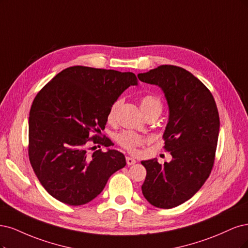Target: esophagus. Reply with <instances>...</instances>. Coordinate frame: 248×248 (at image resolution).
Returning <instances> with one entry per match:
<instances>
[{
	"label": "esophagus",
	"instance_id": "obj_1",
	"mask_svg": "<svg viewBox=\"0 0 248 248\" xmlns=\"http://www.w3.org/2000/svg\"><path fill=\"white\" fill-rule=\"evenodd\" d=\"M125 161H126V165L127 166H132V165H134V164H136V159L135 158H133V157H131V156H126L125 157Z\"/></svg>",
	"mask_w": 248,
	"mask_h": 248
}]
</instances>
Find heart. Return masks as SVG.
Wrapping results in <instances>:
<instances>
[{"instance_id":"obj_1","label":"heart","mask_w":248,"mask_h":248,"mask_svg":"<svg viewBox=\"0 0 248 248\" xmlns=\"http://www.w3.org/2000/svg\"><path fill=\"white\" fill-rule=\"evenodd\" d=\"M121 103H122V100H117L112 104V106H111L108 113L109 121H113V118L116 114V111L119 105H121ZM140 107H141V110L143 111V113H144L149 110H155V109L161 110L162 104H161V101H159L156 97H155V95L146 94L144 97L141 98ZM117 142L119 143V145L123 146L127 151H130V153H135L137 147H140L145 144L146 139L144 137H142L141 135H138L133 132H123L122 134H119L117 136Z\"/></svg>"}]
</instances>
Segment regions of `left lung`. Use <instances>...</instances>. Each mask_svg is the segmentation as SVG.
Segmentation results:
<instances>
[{"mask_svg":"<svg viewBox=\"0 0 248 248\" xmlns=\"http://www.w3.org/2000/svg\"><path fill=\"white\" fill-rule=\"evenodd\" d=\"M138 78L161 87L169 106L163 138L172 161H142L146 177L141 188L151 205L170 209L189 200L209 177L218 140V110L210 91L183 68L163 65Z\"/></svg>","mask_w":248,"mask_h":248,"instance_id":"8db88e82","label":"left lung"}]
</instances>
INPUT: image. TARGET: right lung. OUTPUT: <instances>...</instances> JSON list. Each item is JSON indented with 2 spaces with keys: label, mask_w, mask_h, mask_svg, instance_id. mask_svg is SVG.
I'll use <instances>...</instances> for the list:
<instances>
[{
  "label": "right lung",
  "mask_w": 248,
  "mask_h": 248,
  "mask_svg": "<svg viewBox=\"0 0 248 248\" xmlns=\"http://www.w3.org/2000/svg\"><path fill=\"white\" fill-rule=\"evenodd\" d=\"M137 84L132 72L74 66L37 93L29 117V157L47 193L71 206L86 204L125 166L122 153L91 151L95 148L91 144L111 146L101 133L109 110L127 87Z\"/></svg>",
  "instance_id": "add662e5"
}]
</instances>
